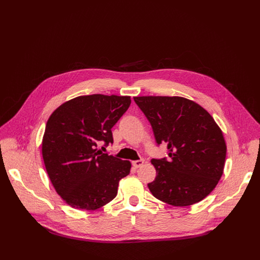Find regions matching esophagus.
I'll return each instance as SVG.
<instances>
[{"label": "esophagus", "mask_w": 260, "mask_h": 260, "mask_svg": "<svg viewBox=\"0 0 260 260\" xmlns=\"http://www.w3.org/2000/svg\"><path fill=\"white\" fill-rule=\"evenodd\" d=\"M144 162H145V160H144V159L135 160V161H133V166H134L136 169H138V168H141V167L144 165Z\"/></svg>", "instance_id": "1"}]
</instances>
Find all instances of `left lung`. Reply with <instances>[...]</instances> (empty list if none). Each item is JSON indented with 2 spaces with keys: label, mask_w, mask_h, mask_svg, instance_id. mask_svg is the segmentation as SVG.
<instances>
[{
  "label": "left lung",
  "mask_w": 260,
  "mask_h": 260,
  "mask_svg": "<svg viewBox=\"0 0 260 260\" xmlns=\"http://www.w3.org/2000/svg\"><path fill=\"white\" fill-rule=\"evenodd\" d=\"M149 120L156 143L169 156L151 159L155 180L148 184L157 200L176 207L208 197L223 174L226 144L222 131L202 106L182 96H135Z\"/></svg>",
  "instance_id": "left-lung-1"
}]
</instances>
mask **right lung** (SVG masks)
<instances>
[{
  "label": "right lung",
  "mask_w": 260,
  "mask_h": 260,
  "mask_svg": "<svg viewBox=\"0 0 260 260\" xmlns=\"http://www.w3.org/2000/svg\"><path fill=\"white\" fill-rule=\"evenodd\" d=\"M131 102L126 95H80L50 115L42 156L55 191L72 208L94 211L105 206L117 196L119 181L129 174L128 160L103 153L96 147L113 143L111 128Z\"/></svg>",
  "instance_id": "obj_1"
}]
</instances>
